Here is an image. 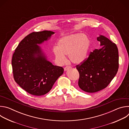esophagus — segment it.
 I'll return each instance as SVG.
<instances>
[{
  "label": "esophagus",
  "instance_id": "esophagus-1",
  "mask_svg": "<svg viewBox=\"0 0 129 129\" xmlns=\"http://www.w3.org/2000/svg\"><path fill=\"white\" fill-rule=\"evenodd\" d=\"M71 68V67H70V66H66V67H65V68H64V71H67L68 69H69V68Z\"/></svg>",
  "mask_w": 129,
  "mask_h": 129
}]
</instances>
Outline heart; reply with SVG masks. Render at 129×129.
I'll list each match as a JSON object with an SVG mask.
<instances>
[{"mask_svg":"<svg viewBox=\"0 0 129 129\" xmlns=\"http://www.w3.org/2000/svg\"><path fill=\"white\" fill-rule=\"evenodd\" d=\"M90 46V41L86 35L74 33L66 35L61 38L58 46L53 47V52L57 61L60 64L66 60L68 55L69 61L78 64L86 58Z\"/></svg>","mask_w":129,"mask_h":129,"instance_id":"heart-1","label":"heart"}]
</instances>
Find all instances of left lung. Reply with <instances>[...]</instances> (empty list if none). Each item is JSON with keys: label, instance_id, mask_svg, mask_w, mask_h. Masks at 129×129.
I'll list each match as a JSON object with an SVG mask.
<instances>
[{"label": "left lung", "instance_id": "obj_1", "mask_svg": "<svg viewBox=\"0 0 129 129\" xmlns=\"http://www.w3.org/2000/svg\"><path fill=\"white\" fill-rule=\"evenodd\" d=\"M97 40L102 46L91 52L88 58L77 69L80 74L78 85L83 91L93 93L105 88L114 78L118 69L116 45L100 35Z\"/></svg>", "mask_w": 129, "mask_h": 129}]
</instances>
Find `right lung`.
<instances>
[{
  "mask_svg": "<svg viewBox=\"0 0 129 129\" xmlns=\"http://www.w3.org/2000/svg\"><path fill=\"white\" fill-rule=\"evenodd\" d=\"M55 33L50 30L33 32L19 43L12 60L15 82L28 93L41 96L48 93L64 72L54 66L39 45L49 40Z\"/></svg>",
  "mask_w": 129,
  "mask_h": 129,
  "instance_id": "add662e5",
  "label": "right lung"
}]
</instances>
